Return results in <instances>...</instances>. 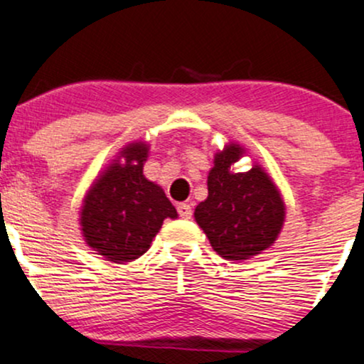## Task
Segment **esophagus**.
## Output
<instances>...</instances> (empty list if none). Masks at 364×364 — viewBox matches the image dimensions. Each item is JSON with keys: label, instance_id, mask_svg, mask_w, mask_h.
I'll return each instance as SVG.
<instances>
[{"label": "esophagus", "instance_id": "obj_1", "mask_svg": "<svg viewBox=\"0 0 364 364\" xmlns=\"http://www.w3.org/2000/svg\"><path fill=\"white\" fill-rule=\"evenodd\" d=\"M178 214H179V217H183V219H191V214H193V210H191L190 203H179Z\"/></svg>", "mask_w": 364, "mask_h": 364}]
</instances>
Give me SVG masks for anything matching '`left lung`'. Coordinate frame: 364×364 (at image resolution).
<instances>
[{"instance_id": "left-lung-1", "label": "left lung", "mask_w": 364, "mask_h": 364, "mask_svg": "<svg viewBox=\"0 0 364 364\" xmlns=\"http://www.w3.org/2000/svg\"><path fill=\"white\" fill-rule=\"evenodd\" d=\"M241 156L243 149L236 144L217 154L207 200L195 208V220L225 260H246L269 248L286 214L277 188L262 168L231 173Z\"/></svg>"}]
</instances>
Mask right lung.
Masks as SVG:
<instances>
[{"label": "right lung", "mask_w": 364, "mask_h": 364, "mask_svg": "<svg viewBox=\"0 0 364 364\" xmlns=\"http://www.w3.org/2000/svg\"><path fill=\"white\" fill-rule=\"evenodd\" d=\"M147 152L144 144L128 145L123 150L127 162L111 164L83 203L80 224L87 245L114 263L141 257L166 217L178 215L162 188L144 176Z\"/></svg>", "instance_id": "obj_1"}]
</instances>
